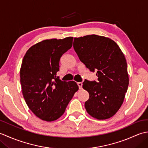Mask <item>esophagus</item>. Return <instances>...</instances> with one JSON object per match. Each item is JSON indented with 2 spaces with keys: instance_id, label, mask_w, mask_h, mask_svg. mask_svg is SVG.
<instances>
[{
  "instance_id": "34e87169",
  "label": "esophagus",
  "mask_w": 148,
  "mask_h": 148,
  "mask_svg": "<svg viewBox=\"0 0 148 148\" xmlns=\"http://www.w3.org/2000/svg\"><path fill=\"white\" fill-rule=\"evenodd\" d=\"M77 85H78V86H79V88L80 90L82 89V86H83V83H81V82L77 83Z\"/></svg>"
}]
</instances>
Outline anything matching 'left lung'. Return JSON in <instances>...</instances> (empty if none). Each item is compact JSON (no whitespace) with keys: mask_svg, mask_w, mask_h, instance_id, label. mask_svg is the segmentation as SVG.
<instances>
[{"mask_svg":"<svg viewBox=\"0 0 148 148\" xmlns=\"http://www.w3.org/2000/svg\"><path fill=\"white\" fill-rule=\"evenodd\" d=\"M73 47L81 62L98 77L97 82L85 79L83 83L90 95L84 103L87 112L97 119L110 118L121 106L129 83L123 53L113 40L94 34L74 38Z\"/></svg>","mask_w":148,"mask_h":148,"instance_id":"8db88e82","label":"left lung"}]
</instances>
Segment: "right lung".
Returning <instances> with one entry per match:
<instances>
[{"instance_id":"obj_1","label":"right lung","mask_w":148,"mask_h":148,"mask_svg":"<svg viewBox=\"0 0 148 148\" xmlns=\"http://www.w3.org/2000/svg\"><path fill=\"white\" fill-rule=\"evenodd\" d=\"M73 37L46 39L31 46L20 69L22 93L29 109L42 120H56L64 114L79 89L74 81L56 77L62 55L72 46Z\"/></svg>"}]
</instances>
